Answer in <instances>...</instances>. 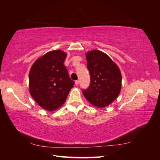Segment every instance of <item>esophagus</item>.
Here are the masks:
<instances>
[{"label":"esophagus","instance_id":"esophagus-1","mask_svg":"<svg viewBox=\"0 0 160 160\" xmlns=\"http://www.w3.org/2000/svg\"><path fill=\"white\" fill-rule=\"evenodd\" d=\"M75 83L76 85H78L79 84V80H77V81H75Z\"/></svg>","mask_w":160,"mask_h":160}]
</instances>
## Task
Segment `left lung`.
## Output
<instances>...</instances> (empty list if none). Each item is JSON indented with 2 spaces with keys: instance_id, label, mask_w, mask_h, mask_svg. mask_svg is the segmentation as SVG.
<instances>
[{
  "instance_id": "left-lung-1",
  "label": "left lung",
  "mask_w": 160,
  "mask_h": 160,
  "mask_svg": "<svg viewBox=\"0 0 160 160\" xmlns=\"http://www.w3.org/2000/svg\"><path fill=\"white\" fill-rule=\"evenodd\" d=\"M91 82L82 92L86 99L97 108H103L118 98L122 88V74L118 65L105 53L93 50L86 54Z\"/></svg>"
}]
</instances>
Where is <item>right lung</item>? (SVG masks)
Here are the masks:
<instances>
[{"label": "right lung", "mask_w": 160, "mask_h": 160, "mask_svg": "<svg viewBox=\"0 0 160 160\" xmlns=\"http://www.w3.org/2000/svg\"><path fill=\"white\" fill-rule=\"evenodd\" d=\"M66 57L61 50L48 52L34 62L29 72L31 96L42 108L49 111L65 102L75 84L64 65Z\"/></svg>", "instance_id": "1"}]
</instances>
